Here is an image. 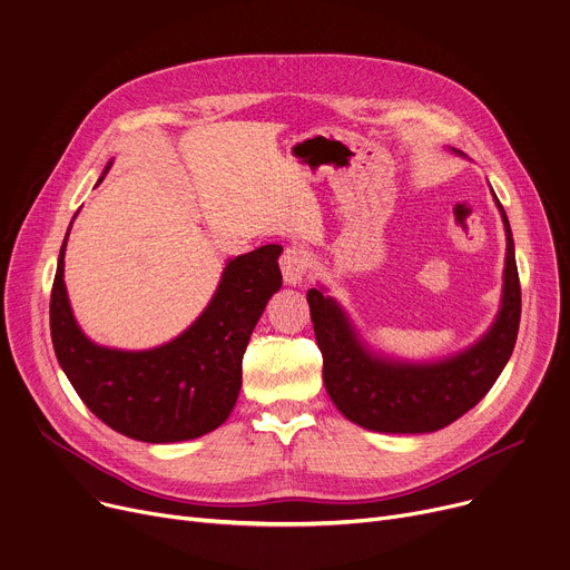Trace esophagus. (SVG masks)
<instances>
[{
  "label": "esophagus",
  "mask_w": 570,
  "mask_h": 570,
  "mask_svg": "<svg viewBox=\"0 0 570 570\" xmlns=\"http://www.w3.org/2000/svg\"><path fill=\"white\" fill-rule=\"evenodd\" d=\"M279 268L284 275V282L288 286H299L306 277V268H308V254L302 245H291L284 249L282 258H279Z\"/></svg>",
  "instance_id": "obj_1"
}]
</instances>
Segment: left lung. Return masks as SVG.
Instances as JSON below:
<instances>
[{
	"mask_svg": "<svg viewBox=\"0 0 570 570\" xmlns=\"http://www.w3.org/2000/svg\"><path fill=\"white\" fill-rule=\"evenodd\" d=\"M493 199L507 234L500 312L487 334L465 350L436 361L391 358L368 347L323 286L306 293L325 389L347 421L384 434L436 432L471 411L500 377L519 336L521 282L507 214L495 193Z\"/></svg>",
	"mask_w": 570,
	"mask_h": 570,
	"instance_id": "8db88e82",
	"label": "left lung"
}]
</instances>
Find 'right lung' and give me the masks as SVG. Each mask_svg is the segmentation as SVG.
Segmentation results:
<instances>
[{
	"label": "right lung",
	"mask_w": 570,
	"mask_h": 570,
	"mask_svg": "<svg viewBox=\"0 0 570 570\" xmlns=\"http://www.w3.org/2000/svg\"><path fill=\"white\" fill-rule=\"evenodd\" d=\"M109 168L111 161L97 186ZM68 234L51 286L49 330L59 364L83 404L111 430L145 443L190 441L220 428L238 400L252 330L282 288V245L229 258L209 304L173 341L118 350L90 341L72 314L63 282Z\"/></svg>",
	"instance_id": "1"
}]
</instances>
